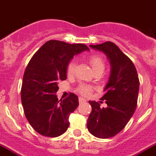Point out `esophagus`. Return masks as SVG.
Returning <instances> with one entry per match:
<instances>
[{
  "label": "esophagus",
  "instance_id": "34e87169",
  "mask_svg": "<svg viewBox=\"0 0 156 156\" xmlns=\"http://www.w3.org/2000/svg\"><path fill=\"white\" fill-rule=\"evenodd\" d=\"M78 101H79V103H83V102H85V101H86V100L83 98H78Z\"/></svg>",
  "mask_w": 156,
  "mask_h": 156
}]
</instances>
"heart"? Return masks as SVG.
<instances>
[{
    "mask_svg": "<svg viewBox=\"0 0 156 156\" xmlns=\"http://www.w3.org/2000/svg\"><path fill=\"white\" fill-rule=\"evenodd\" d=\"M88 61H89L90 64H91V67H92L94 71L95 70L98 69L99 68L104 66V63H103V61L101 58H100L98 55H90L89 58H88ZM75 62L74 61H71L69 62V63L67 65V74L68 75H71L74 73L75 71ZM78 91L80 94H81L82 95L87 96L91 93V88L90 86L85 85H81L78 87Z\"/></svg>",
    "mask_w": 156,
    "mask_h": 156,
    "instance_id": "b5f03b06",
    "label": "heart"
}]
</instances>
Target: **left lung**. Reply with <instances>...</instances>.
<instances>
[{
	"mask_svg": "<svg viewBox=\"0 0 156 156\" xmlns=\"http://www.w3.org/2000/svg\"><path fill=\"white\" fill-rule=\"evenodd\" d=\"M102 51L111 65V75L105 87L106 108H101L95 101H89L91 112L87 122L90 133L99 139L115 136L126 127L137 106L139 80L133 62L111 41L90 45Z\"/></svg>",
	"mask_w": 156,
	"mask_h": 156,
	"instance_id": "1",
	"label": "left lung"
}]
</instances>
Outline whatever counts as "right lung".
<instances>
[{"label": "right lung", "instance_id": "add662e5", "mask_svg": "<svg viewBox=\"0 0 156 156\" xmlns=\"http://www.w3.org/2000/svg\"><path fill=\"white\" fill-rule=\"evenodd\" d=\"M89 48L83 44L51 40L29 62L23 76L21 95L24 114L32 128L44 136L58 137L69 126V115L78 106V98L58 100V82L67 78V65L75 55Z\"/></svg>", "mask_w": 156, "mask_h": 156}]
</instances>
